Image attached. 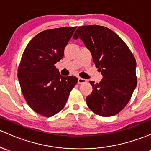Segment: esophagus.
<instances>
[{
    "label": "esophagus",
    "mask_w": 151,
    "mask_h": 151,
    "mask_svg": "<svg viewBox=\"0 0 151 151\" xmlns=\"http://www.w3.org/2000/svg\"><path fill=\"white\" fill-rule=\"evenodd\" d=\"M86 82V80L84 78H78V83L81 84V83H84Z\"/></svg>",
    "instance_id": "obj_1"
}]
</instances>
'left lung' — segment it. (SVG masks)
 I'll list each match as a JSON object with an SVG mask.
<instances>
[{
	"label": "left lung",
	"instance_id": "1",
	"mask_svg": "<svg viewBox=\"0 0 151 151\" xmlns=\"http://www.w3.org/2000/svg\"><path fill=\"white\" fill-rule=\"evenodd\" d=\"M81 39L90 50L103 79L86 98L88 106L101 116H112L124 108L136 87V61L130 49L113 30L97 25L80 26L73 39Z\"/></svg>",
	"mask_w": 151,
	"mask_h": 151
}]
</instances>
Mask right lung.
<instances>
[{
	"label": "right lung",
	"instance_id": "right-lung-1",
	"mask_svg": "<svg viewBox=\"0 0 151 151\" xmlns=\"http://www.w3.org/2000/svg\"><path fill=\"white\" fill-rule=\"evenodd\" d=\"M76 29L43 30L30 40L22 55L18 70L22 93L30 107L43 116L60 112L78 82L75 76L60 75L54 65L63 58L64 48Z\"/></svg>",
	"mask_w": 151,
	"mask_h": 151
}]
</instances>
